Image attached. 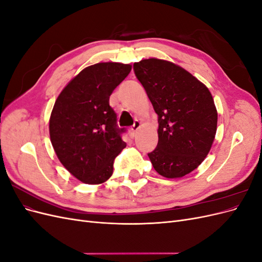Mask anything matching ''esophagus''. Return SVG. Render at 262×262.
Masks as SVG:
<instances>
[{
	"mask_svg": "<svg viewBox=\"0 0 262 262\" xmlns=\"http://www.w3.org/2000/svg\"><path fill=\"white\" fill-rule=\"evenodd\" d=\"M140 126H141V122H140L139 120H136V121H134L133 125L131 126V131H132V133H133V134H136V133L138 132V130H139Z\"/></svg>",
	"mask_w": 262,
	"mask_h": 262,
	"instance_id": "obj_1",
	"label": "esophagus"
}]
</instances>
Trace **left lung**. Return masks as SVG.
Listing matches in <instances>:
<instances>
[{"label": "left lung", "instance_id": "1", "mask_svg": "<svg viewBox=\"0 0 262 262\" xmlns=\"http://www.w3.org/2000/svg\"><path fill=\"white\" fill-rule=\"evenodd\" d=\"M158 117V143L148 153L154 169L166 178L194 170L215 138L217 112L209 89L175 63L145 59L133 64Z\"/></svg>", "mask_w": 262, "mask_h": 262}]
</instances>
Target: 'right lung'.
Returning a JSON list of instances; mask_svg holds the SVG:
<instances>
[{"label":"right lung","mask_w":262,"mask_h":262,"mask_svg":"<svg viewBox=\"0 0 262 262\" xmlns=\"http://www.w3.org/2000/svg\"><path fill=\"white\" fill-rule=\"evenodd\" d=\"M130 64L101 62L81 71L54 102L50 140L59 161L84 184L98 185L113 175L114 161L126 146L109 105L116 87L128 76Z\"/></svg>","instance_id":"add662e5"}]
</instances>
